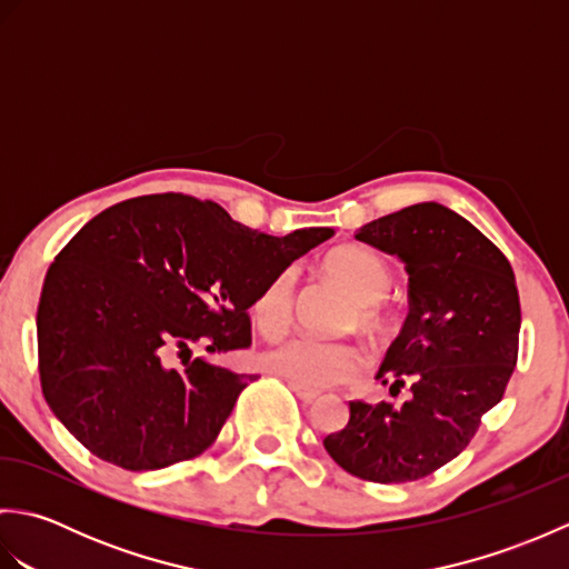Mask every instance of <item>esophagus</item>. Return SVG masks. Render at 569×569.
<instances>
[{
    "instance_id": "esophagus-1",
    "label": "esophagus",
    "mask_w": 569,
    "mask_h": 569,
    "mask_svg": "<svg viewBox=\"0 0 569 569\" xmlns=\"http://www.w3.org/2000/svg\"><path fill=\"white\" fill-rule=\"evenodd\" d=\"M291 389L296 391V396H298L300 401H303V403H312V401H318V398H320V393H318V391H310V389H306V386L291 383Z\"/></svg>"
}]
</instances>
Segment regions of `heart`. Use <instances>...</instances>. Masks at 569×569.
<instances>
[{"instance_id":"obj_1","label":"heart","mask_w":569,"mask_h":569,"mask_svg":"<svg viewBox=\"0 0 569 569\" xmlns=\"http://www.w3.org/2000/svg\"><path fill=\"white\" fill-rule=\"evenodd\" d=\"M325 269L357 298L347 322L359 325L373 340H386L391 332V316L381 298L389 293L391 273L379 253L359 244H345L325 257ZM293 298V269L278 271L261 286L251 303V318L266 337H278L291 328ZM263 367L306 389H325L357 379L367 367V355L355 342L298 335L271 347L263 355Z\"/></svg>"}]
</instances>
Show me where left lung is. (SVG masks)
<instances>
[{"label":"left lung","mask_w":569,"mask_h":569,"mask_svg":"<svg viewBox=\"0 0 569 569\" xmlns=\"http://www.w3.org/2000/svg\"><path fill=\"white\" fill-rule=\"evenodd\" d=\"M357 239L408 273V318L377 373L401 406L349 401L322 440L349 475L403 485L432 475L475 438L516 369L521 300L509 259L462 214L420 202L379 217Z\"/></svg>","instance_id":"1"}]
</instances>
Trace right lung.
<instances>
[{
	"instance_id": "add662e5",
	"label": "right lung",
	"mask_w": 569,
	"mask_h": 569,
	"mask_svg": "<svg viewBox=\"0 0 569 569\" xmlns=\"http://www.w3.org/2000/svg\"><path fill=\"white\" fill-rule=\"evenodd\" d=\"M332 234L271 237L180 192L112 204L46 273L36 312L46 403L94 457L129 471L202 455L257 373L192 359V347L247 349L261 286Z\"/></svg>"
}]
</instances>
